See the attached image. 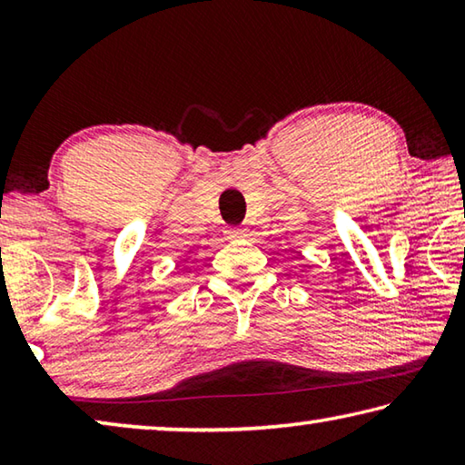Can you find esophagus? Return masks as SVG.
<instances>
[{
    "label": "esophagus",
    "instance_id": "1",
    "mask_svg": "<svg viewBox=\"0 0 465 465\" xmlns=\"http://www.w3.org/2000/svg\"><path fill=\"white\" fill-rule=\"evenodd\" d=\"M227 240H246L248 238V230H242V227H232V230L225 232Z\"/></svg>",
    "mask_w": 465,
    "mask_h": 465
}]
</instances>
